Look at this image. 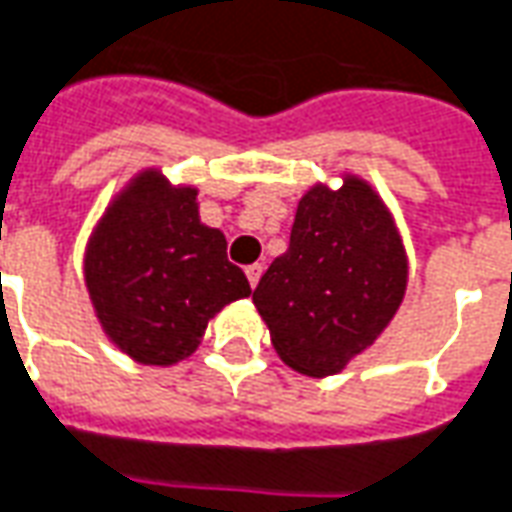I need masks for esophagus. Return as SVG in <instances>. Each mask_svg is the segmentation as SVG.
Here are the masks:
<instances>
[{
    "label": "esophagus",
    "instance_id": "obj_1",
    "mask_svg": "<svg viewBox=\"0 0 512 512\" xmlns=\"http://www.w3.org/2000/svg\"><path fill=\"white\" fill-rule=\"evenodd\" d=\"M262 273H264V264H248V267H245V276H248L250 287H256V284H259Z\"/></svg>",
    "mask_w": 512,
    "mask_h": 512
}]
</instances>
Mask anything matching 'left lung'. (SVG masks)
<instances>
[{"instance_id": "obj_1", "label": "left lung", "mask_w": 512, "mask_h": 512, "mask_svg": "<svg viewBox=\"0 0 512 512\" xmlns=\"http://www.w3.org/2000/svg\"><path fill=\"white\" fill-rule=\"evenodd\" d=\"M407 290L396 225L368 183L315 186L295 211L290 248L267 267L253 303L278 357L306 376H331L365 351Z\"/></svg>"}]
</instances>
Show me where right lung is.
Wrapping results in <instances>:
<instances>
[{
    "instance_id": "right-lung-1",
    "label": "right lung",
    "mask_w": 512,
    "mask_h": 512,
    "mask_svg": "<svg viewBox=\"0 0 512 512\" xmlns=\"http://www.w3.org/2000/svg\"><path fill=\"white\" fill-rule=\"evenodd\" d=\"M197 192L144 172L105 211L86 250L102 329L144 365H172L200 345L225 303L248 298L228 242L197 217Z\"/></svg>"
}]
</instances>
